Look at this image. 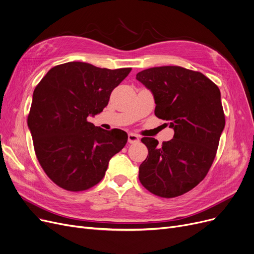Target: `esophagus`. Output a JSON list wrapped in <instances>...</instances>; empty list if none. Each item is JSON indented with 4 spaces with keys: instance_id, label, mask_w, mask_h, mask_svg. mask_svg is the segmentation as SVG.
Returning a JSON list of instances; mask_svg holds the SVG:
<instances>
[{
    "instance_id": "1",
    "label": "esophagus",
    "mask_w": 254,
    "mask_h": 254,
    "mask_svg": "<svg viewBox=\"0 0 254 254\" xmlns=\"http://www.w3.org/2000/svg\"><path fill=\"white\" fill-rule=\"evenodd\" d=\"M127 140H128V143L129 144H135V143H138L139 142V137L135 134H132V132H130V134H128V137H127Z\"/></svg>"
}]
</instances>
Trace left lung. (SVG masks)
Returning <instances> with one entry per match:
<instances>
[{
    "label": "left lung",
    "instance_id": "left-lung-1",
    "mask_svg": "<svg viewBox=\"0 0 254 254\" xmlns=\"http://www.w3.org/2000/svg\"><path fill=\"white\" fill-rule=\"evenodd\" d=\"M136 79L153 93L155 116L175 131L162 145L154 138L141 139L148 155L139 180L155 195L179 196L206 177L215 158L225 125L220 90L201 72L178 65L146 69Z\"/></svg>",
    "mask_w": 254,
    "mask_h": 254
}]
</instances>
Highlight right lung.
Returning <instances> with one entry per match:
<instances>
[{"label":"right lung","mask_w":254,"mask_h":254,"mask_svg":"<svg viewBox=\"0 0 254 254\" xmlns=\"http://www.w3.org/2000/svg\"><path fill=\"white\" fill-rule=\"evenodd\" d=\"M130 71L70 62L53 66L36 86L28 125L40 166L60 188L83 191L97 185L126 146V131L105 130L87 117L103 111Z\"/></svg>","instance_id":"right-lung-1"}]
</instances>
